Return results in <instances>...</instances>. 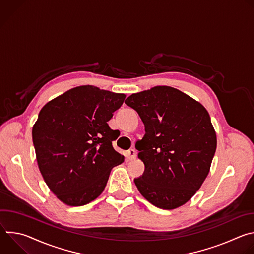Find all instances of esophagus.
<instances>
[{
  "label": "esophagus",
  "instance_id": "obj_1",
  "mask_svg": "<svg viewBox=\"0 0 254 254\" xmlns=\"http://www.w3.org/2000/svg\"><path fill=\"white\" fill-rule=\"evenodd\" d=\"M127 158L129 159V160H134L135 158H136V152H135V150H133V149H130V150H128L127 152Z\"/></svg>",
  "mask_w": 254,
  "mask_h": 254
}]
</instances>
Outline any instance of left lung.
Here are the masks:
<instances>
[{"instance_id":"1","label":"left lung","mask_w":254,"mask_h":254,"mask_svg":"<svg viewBox=\"0 0 254 254\" xmlns=\"http://www.w3.org/2000/svg\"><path fill=\"white\" fill-rule=\"evenodd\" d=\"M125 103L138 114L146 134L135 142L142 176L139 193L154 206L172 210L187 203L209 174L217 147L206 108L171 86L132 93Z\"/></svg>"}]
</instances>
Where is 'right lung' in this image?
<instances>
[{
    "instance_id": "right-lung-1",
    "label": "right lung",
    "mask_w": 254,
    "mask_h": 254,
    "mask_svg": "<svg viewBox=\"0 0 254 254\" xmlns=\"http://www.w3.org/2000/svg\"><path fill=\"white\" fill-rule=\"evenodd\" d=\"M126 94L92 85L71 88L47 102L32 137L45 183L68 206H82L104 190L125 157L115 151L116 131L107 125Z\"/></svg>"
}]
</instances>
